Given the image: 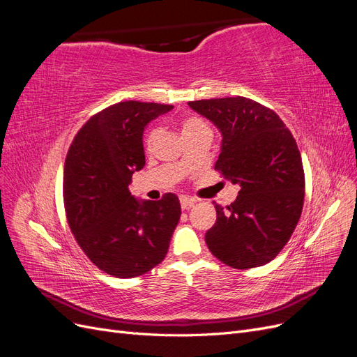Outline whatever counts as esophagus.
<instances>
[{
	"label": "esophagus",
	"mask_w": 357,
	"mask_h": 357,
	"mask_svg": "<svg viewBox=\"0 0 357 357\" xmlns=\"http://www.w3.org/2000/svg\"><path fill=\"white\" fill-rule=\"evenodd\" d=\"M197 202V199H193V198H189V197H180V205H181V208L183 210H186V208H189V207H192L193 204Z\"/></svg>",
	"instance_id": "obj_1"
}]
</instances>
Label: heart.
I'll list each match as a JSON object with an SVG mask.
<instances>
[{"label":"heart","mask_w":357,"mask_h":357,"mask_svg":"<svg viewBox=\"0 0 357 357\" xmlns=\"http://www.w3.org/2000/svg\"><path fill=\"white\" fill-rule=\"evenodd\" d=\"M202 129H210V128L205 125V122H202L201 119H198V117H189V119H186V121H183V125H181L183 135L190 134V132H197V131H202ZM158 135H159L158 129H153V131H150L147 138H146L147 146L152 144Z\"/></svg>","instance_id":"obj_1"}]
</instances>
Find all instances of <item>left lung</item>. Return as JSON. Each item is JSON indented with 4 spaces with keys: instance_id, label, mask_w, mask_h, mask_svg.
Segmentation results:
<instances>
[{
    "instance_id": "8db88e82",
    "label": "left lung",
    "mask_w": 357,
    "mask_h": 357,
    "mask_svg": "<svg viewBox=\"0 0 357 357\" xmlns=\"http://www.w3.org/2000/svg\"><path fill=\"white\" fill-rule=\"evenodd\" d=\"M222 135L214 168L240 186L205 234L210 252L236 269L262 266L282 252L304 205L305 177L294 135L277 113L253 100L215 98L188 102Z\"/></svg>"
}]
</instances>
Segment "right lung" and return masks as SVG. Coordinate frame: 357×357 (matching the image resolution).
Listing matches in <instances>:
<instances>
[{
    "mask_svg": "<svg viewBox=\"0 0 357 357\" xmlns=\"http://www.w3.org/2000/svg\"><path fill=\"white\" fill-rule=\"evenodd\" d=\"M174 107L125 101L92 116L75 135L63 168V204L75 241L101 271L142 275L164 261L180 220V201L165 193L139 199L128 186L146 164L143 134Z\"/></svg>",
    "mask_w": 357,
    "mask_h": 357,
    "instance_id": "1",
    "label": "right lung"
}]
</instances>
